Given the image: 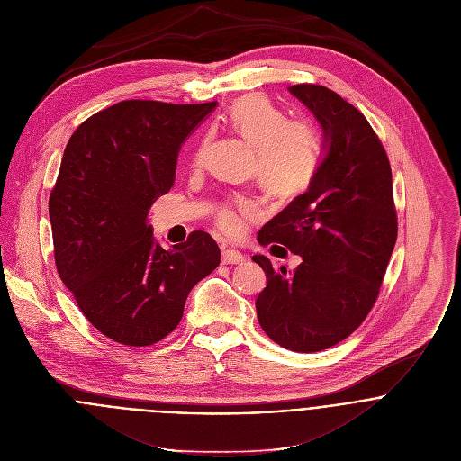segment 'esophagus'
<instances>
[{
    "label": "esophagus",
    "instance_id": "1",
    "mask_svg": "<svg viewBox=\"0 0 461 461\" xmlns=\"http://www.w3.org/2000/svg\"><path fill=\"white\" fill-rule=\"evenodd\" d=\"M221 261H223L225 265H240V263L245 261V256H243L241 252H238V250L227 249V250L221 252Z\"/></svg>",
    "mask_w": 461,
    "mask_h": 461
}]
</instances>
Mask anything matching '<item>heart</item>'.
Instances as JSON below:
<instances>
[{"label":"heart","instance_id":"1","mask_svg":"<svg viewBox=\"0 0 461 461\" xmlns=\"http://www.w3.org/2000/svg\"><path fill=\"white\" fill-rule=\"evenodd\" d=\"M232 132L254 145L252 168L263 187L276 196L303 193L316 176L321 161V136L309 120H289L285 111L261 95L236 100L227 111ZM209 138L202 140L194 165H202ZM261 214L252 196L236 194L221 203L214 214L216 227L229 238H240L247 221Z\"/></svg>","mask_w":461,"mask_h":461}]
</instances>
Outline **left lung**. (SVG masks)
<instances>
[{
  "label": "left lung",
  "mask_w": 461,
  "mask_h": 461,
  "mask_svg": "<svg viewBox=\"0 0 461 461\" xmlns=\"http://www.w3.org/2000/svg\"><path fill=\"white\" fill-rule=\"evenodd\" d=\"M289 90L321 123L327 154L309 191L258 234L259 245H285L303 261L287 272L252 256L267 274L256 312L272 341L318 352L350 336L375 307L398 216L389 156L366 118L323 85L298 83Z\"/></svg>",
  "instance_id": "obj_1"
}]
</instances>
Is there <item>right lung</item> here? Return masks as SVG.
Masks as SVG:
<instances>
[{
    "label": "right lung",
    "instance_id": "right-lung-1",
    "mask_svg": "<svg viewBox=\"0 0 461 461\" xmlns=\"http://www.w3.org/2000/svg\"><path fill=\"white\" fill-rule=\"evenodd\" d=\"M214 107L120 102L86 118L65 147L49 198L56 268L83 316L122 345L170 334L193 287L220 265L211 234L194 230L165 250L147 223L174 185L181 143Z\"/></svg>",
    "mask_w": 461,
    "mask_h": 461
}]
</instances>
